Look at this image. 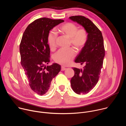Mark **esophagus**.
I'll return each mask as SVG.
<instances>
[{
  "label": "esophagus",
  "mask_w": 126,
  "mask_h": 126,
  "mask_svg": "<svg viewBox=\"0 0 126 126\" xmlns=\"http://www.w3.org/2000/svg\"><path fill=\"white\" fill-rule=\"evenodd\" d=\"M65 70H66V68L63 66L61 67V71H65Z\"/></svg>",
  "instance_id": "1"
}]
</instances>
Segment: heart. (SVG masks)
Masks as SVG:
<instances>
[{
  "instance_id": "b5f03b06",
  "label": "heart",
  "mask_w": 126,
  "mask_h": 126,
  "mask_svg": "<svg viewBox=\"0 0 126 126\" xmlns=\"http://www.w3.org/2000/svg\"><path fill=\"white\" fill-rule=\"evenodd\" d=\"M60 33L69 39V44L78 50H81L86 44L88 35L84 28L78 29V27L71 22H67L61 25L58 29ZM57 35L56 32L51 30L47 37V41L50 48L54 50L57 47ZM76 53L72 48L59 50L54 55V61L61 65L66 66L71 63L75 58Z\"/></svg>"
}]
</instances>
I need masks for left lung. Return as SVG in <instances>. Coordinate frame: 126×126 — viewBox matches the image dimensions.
<instances>
[{
  "label": "left lung",
  "mask_w": 126,
  "mask_h": 126,
  "mask_svg": "<svg viewBox=\"0 0 126 126\" xmlns=\"http://www.w3.org/2000/svg\"><path fill=\"white\" fill-rule=\"evenodd\" d=\"M69 18L83 26L88 38L86 45L77 56L75 62L85 64L83 69L73 67L74 75L71 78L73 90L78 94H87L96 86L99 79L105 54L102 32L88 18L81 15Z\"/></svg>",
  "instance_id": "obj_1"
}]
</instances>
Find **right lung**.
<instances>
[{
    "label": "right lung",
    "mask_w": 126,
    "mask_h": 126,
    "mask_svg": "<svg viewBox=\"0 0 126 126\" xmlns=\"http://www.w3.org/2000/svg\"><path fill=\"white\" fill-rule=\"evenodd\" d=\"M64 21L40 18L31 23L22 35L19 48L21 64L31 89L41 96L47 92L53 78L61 70L57 63L44 67L50 60L48 35L54 27Z\"/></svg>",
    "instance_id": "add662e5"
}]
</instances>
